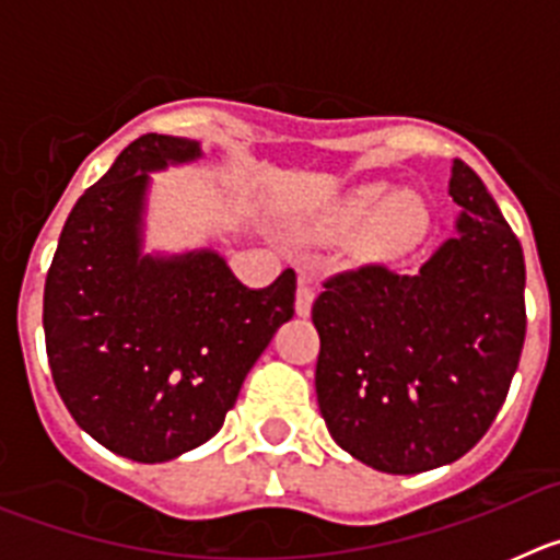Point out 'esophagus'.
Here are the masks:
<instances>
[{
    "mask_svg": "<svg viewBox=\"0 0 560 560\" xmlns=\"http://www.w3.org/2000/svg\"><path fill=\"white\" fill-rule=\"evenodd\" d=\"M314 277L303 275L300 277V289H296V314L300 316H308L311 314V305H314Z\"/></svg>",
    "mask_w": 560,
    "mask_h": 560,
    "instance_id": "esophagus-1",
    "label": "esophagus"
}]
</instances>
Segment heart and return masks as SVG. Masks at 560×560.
<instances>
[{
	"label": "heart",
	"mask_w": 560,
	"mask_h": 560,
	"mask_svg": "<svg viewBox=\"0 0 560 560\" xmlns=\"http://www.w3.org/2000/svg\"><path fill=\"white\" fill-rule=\"evenodd\" d=\"M330 226L350 230L364 224V244L384 255L412 249L427 230V207L412 190H393L387 185H361L339 201L328 215Z\"/></svg>",
	"instance_id": "heart-1"
}]
</instances>
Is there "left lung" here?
<instances>
[{
    "mask_svg": "<svg viewBox=\"0 0 560 560\" xmlns=\"http://www.w3.org/2000/svg\"><path fill=\"white\" fill-rule=\"evenodd\" d=\"M454 235L418 271L361 266L316 296V400L330 438L384 474L471 452L524 345V255L477 173L454 160Z\"/></svg>",
    "mask_w": 560,
    "mask_h": 560,
    "instance_id": "8db88e82",
    "label": "left lung"
}]
</instances>
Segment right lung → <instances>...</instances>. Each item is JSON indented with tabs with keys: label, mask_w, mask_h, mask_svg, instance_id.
I'll list each match as a JSON object with an SVG mask.
<instances>
[{
	"label": "right lung",
	"mask_w": 560,
	"mask_h": 560,
	"mask_svg": "<svg viewBox=\"0 0 560 560\" xmlns=\"http://www.w3.org/2000/svg\"><path fill=\"white\" fill-rule=\"evenodd\" d=\"M196 160L187 137L133 140L72 207L44 285L58 395L83 432L133 463H167L219 432L294 316V269L249 289L215 249L145 252L151 173Z\"/></svg>",
	"instance_id": "right-lung-1"
}]
</instances>
